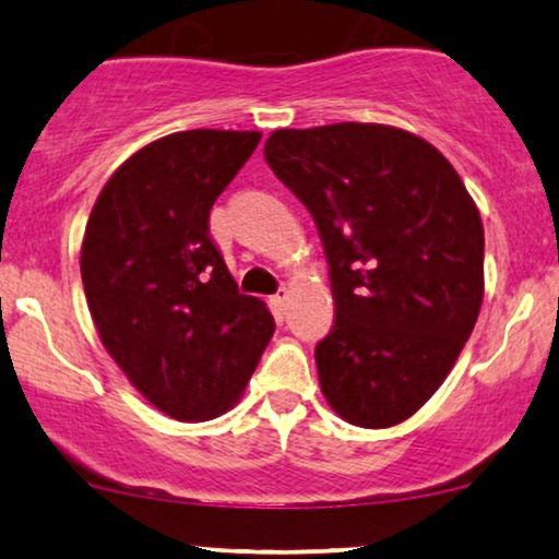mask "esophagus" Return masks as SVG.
Here are the masks:
<instances>
[{"mask_svg":"<svg viewBox=\"0 0 559 559\" xmlns=\"http://www.w3.org/2000/svg\"><path fill=\"white\" fill-rule=\"evenodd\" d=\"M270 305H272V310L277 312V316H285V310H287V305H289V293H287V289H280V293L270 300Z\"/></svg>","mask_w":559,"mask_h":559,"instance_id":"esophagus-1","label":"esophagus"}]
</instances>
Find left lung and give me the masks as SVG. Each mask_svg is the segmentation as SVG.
I'll return each instance as SVG.
<instances>
[{"mask_svg": "<svg viewBox=\"0 0 559 559\" xmlns=\"http://www.w3.org/2000/svg\"><path fill=\"white\" fill-rule=\"evenodd\" d=\"M266 165L323 241L335 323L316 346L323 396L350 425L415 415L453 369L484 302V224L461 175L389 124L277 129Z\"/></svg>", "mask_w": 559, "mask_h": 559, "instance_id": "left-lung-1", "label": "left lung"}]
</instances>
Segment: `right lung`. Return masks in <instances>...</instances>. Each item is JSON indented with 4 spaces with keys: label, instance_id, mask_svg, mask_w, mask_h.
Masks as SVG:
<instances>
[{
    "label": "right lung",
    "instance_id": "1",
    "mask_svg": "<svg viewBox=\"0 0 559 559\" xmlns=\"http://www.w3.org/2000/svg\"><path fill=\"white\" fill-rule=\"evenodd\" d=\"M262 134L190 129L136 150L106 180L81 247V277L104 348L167 417L231 409L274 333L213 247L209 213Z\"/></svg>",
    "mask_w": 559,
    "mask_h": 559
}]
</instances>
